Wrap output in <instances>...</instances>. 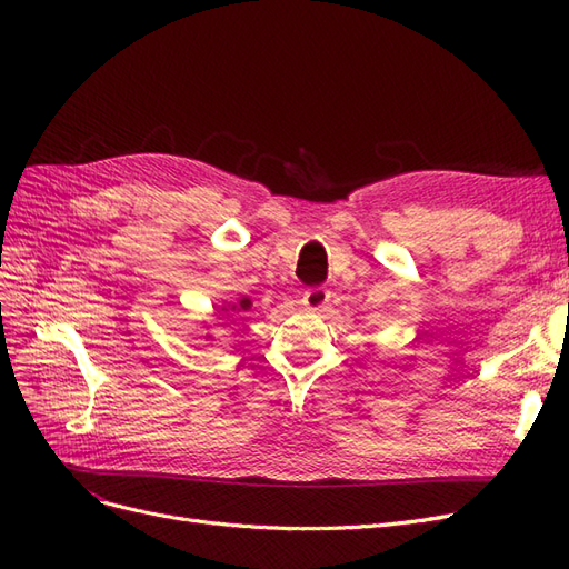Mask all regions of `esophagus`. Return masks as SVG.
I'll list each match as a JSON object with an SVG mask.
<instances>
[{
	"mask_svg": "<svg viewBox=\"0 0 569 569\" xmlns=\"http://www.w3.org/2000/svg\"><path fill=\"white\" fill-rule=\"evenodd\" d=\"M330 303V291L322 287H313L303 291V306L311 308V311H322V308Z\"/></svg>",
	"mask_w": 569,
	"mask_h": 569,
	"instance_id": "1",
	"label": "esophagus"
}]
</instances>
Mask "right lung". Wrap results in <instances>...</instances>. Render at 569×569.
I'll return each mask as SVG.
<instances>
[{"label":"right lung","instance_id":"obj_1","mask_svg":"<svg viewBox=\"0 0 569 569\" xmlns=\"http://www.w3.org/2000/svg\"><path fill=\"white\" fill-rule=\"evenodd\" d=\"M251 308V299L249 297H242L237 303H222L220 308H216V313H239V311H249ZM211 335H206V339H209Z\"/></svg>","mask_w":569,"mask_h":569}]
</instances>
